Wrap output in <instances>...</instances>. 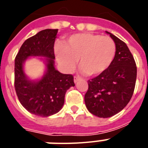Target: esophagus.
Here are the masks:
<instances>
[{"mask_svg":"<svg viewBox=\"0 0 148 148\" xmlns=\"http://www.w3.org/2000/svg\"><path fill=\"white\" fill-rule=\"evenodd\" d=\"M80 80V77L78 76H74V83H77V81Z\"/></svg>","mask_w":148,"mask_h":148,"instance_id":"esophagus-1","label":"esophagus"}]
</instances>
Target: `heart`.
I'll list each match as a JSON object with an SVG mask.
<instances>
[{"mask_svg": "<svg viewBox=\"0 0 148 148\" xmlns=\"http://www.w3.org/2000/svg\"><path fill=\"white\" fill-rule=\"evenodd\" d=\"M58 63L67 72L71 71L78 60L84 73L90 76L102 74L109 68L116 54V45L109 37L91 33L70 36L65 45L56 47Z\"/></svg>", "mask_w": 148, "mask_h": 148, "instance_id": "1", "label": "heart"}]
</instances>
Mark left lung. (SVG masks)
I'll return each mask as SVG.
<instances>
[{
  "label": "left lung",
  "instance_id": "left-lung-1",
  "mask_svg": "<svg viewBox=\"0 0 148 148\" xmlns=\"http://www.w3.org/2000/svg\"><path fill=\"white\" fill-rule=\"evenodd\" d=\"M116 54L108 70L89 80L84 95L88 110L99 117H112L124 109L133 95L137 78V67L131 51L124 41L112 34Z\"/></svg>",
  "mask_w": 148,
  "mask_h": 148
}]
</instances>
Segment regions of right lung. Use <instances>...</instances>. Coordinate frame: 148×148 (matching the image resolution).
Here are the masks:
<instances>
[{
	"instance_id": "right-lung-1",
	"label": "right lung",
	"mask_w": 148,
	"mask_h": 148,
	"mask_svg": "<svg viewBox=\"0 0 148 148\" xmlns=\"http://www.w3.org/2000/svg\"><path fill=\"white\" fill-rule=\"evenodd\" d=\"M58 29H46L27 39L14 61V88L18 100L27 110L40 117H49L62 108L66 91L74 87L72 74H64L54 67L53 46ZM30 56L46 57L47 69L38 81L30 80L23 71V64Z\"/></svg>"
}]
</instances>
